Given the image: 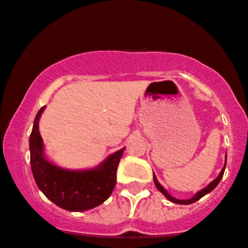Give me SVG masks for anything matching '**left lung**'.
<instances>
[{
	"label": "left lung",
	"instance_id": "1",
	"mask_svg": "<svg viewBox=\"0 0 248 248\" xmlns=\"http://www.w3.org/2000/svg\"><path fill=\"white\" fill-rule=\"evenodd\" d=\"M225 165H227V157H225V163H224V167H223L222 172L219 173V175H218V177L216 178V179L213 180V182L211 183V184H208L207 186H206L205 189H202V190H201V191H199V193L196 194L195 196H193V198H191V199H189V200H179V199H175V198H173V196H170V194H168L167 191H166V189L163 188L162 185H161L160 183L157 182V179H156L155 174H154V183H155L156 188H157L158 190H160L161 193H162L163 195H165L166 198H167L168 200H170V201H172V202H174V203H179V205H190V203H193V202H196V201H198V200H200V199L202 198V196H205L206 194L211 193V191H212L213 189H215L216 186H217V185H218V183H219V182H220V179H222V178H223V174H224Z\"/></svg>",
	"mask_w": 248,
	"mask_h": 248
}]
</instances>
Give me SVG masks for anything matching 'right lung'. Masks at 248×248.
<instances>
[{
    "mask_svg": "<svg viewBox=\"0 0 248 248\" xmlns=\"http://www.w3.org/2000/svg\"><path fill=\"white\" fill-rule=\"evenodd\" d=\"M45 107L38 110L30 134V163L40 190L59 207L68 211L91 210L104 202L116 184V170L124 148L110 155L102 165L88 170H69L48 162L43 156V143L38 120Z\"/></svg>",
    "mask_w": 248,
    "mask_h": 248,
    "instance_id": "add662e5",
    "label": "right lung"
}]
</instances>
